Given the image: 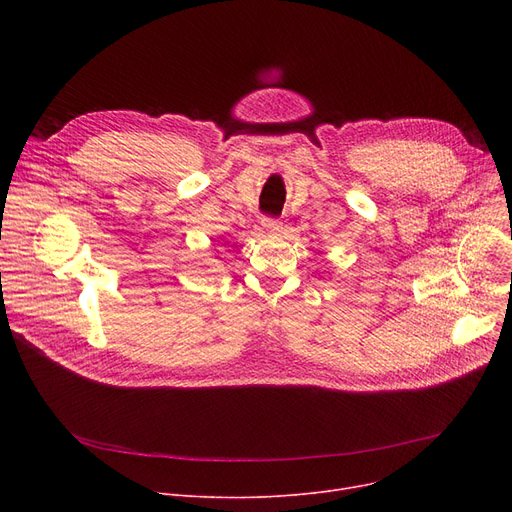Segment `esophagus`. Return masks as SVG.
<instances>
[{"instance_id":"1","label":"esophagus","mask_w":512,"mask_h":512,"mask_svg":"<svg viewBox=\"0 0 512 512\" xmlns=\"http://www.w3.org/2000/svg\"><path fill=\"white\" fill-rule=\"evenodd\" d=\"M261 226H263V230H265L267 234H276V232H280V228H282V224H280L278 220H270V218H265Z\"/></svg>"}]
</instances>
